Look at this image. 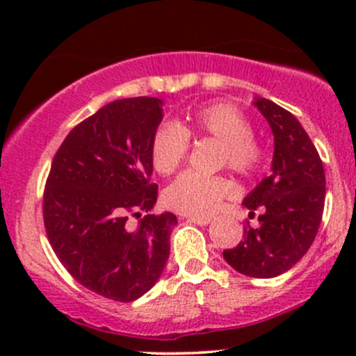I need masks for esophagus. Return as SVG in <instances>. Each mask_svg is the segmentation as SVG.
Segmentation results:
<instances>
[{
    "label": "esophagus",
    "mask_w": 356,
    "mask_h": 356,
    "mask_svg": "<svg viewBox=\"0 0 356 356\" xmlns=\"http://www.w3.org/2000/svg\"><path fill=\"white\" fill-rule=\"evenodd\" d=\"M189 222H194L197 224V226H207V224L212 222V218H201V216H189V218H186Z\"/></svg>",
    "instance_id": "esophagus-1"
}]
</instances>
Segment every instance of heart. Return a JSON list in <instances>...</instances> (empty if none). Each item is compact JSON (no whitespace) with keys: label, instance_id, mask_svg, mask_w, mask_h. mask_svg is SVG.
<instances>
[{"label":"heart","instance_id":"b5f03b06","mask_svg":"<svg viewBox=\"0 0 356 356\" xmlns=\"http://www.w3.org/2000/svg\"><path fill=\"white\" fill-rule=\"evenodd\" d=\"M251 132V124L236 105L216 102L187 113L175 125L159 127L150 142V159L159 174L170 175L186 161L189 137H211L222 147L220 161L248 175L254 172L263 159L261 145ZM232 194L234 186L227 179L186 172L164 191V204L181 214L209 216Z\"/></svg>","mask_w":356,"mask_h":356}]
</instances>
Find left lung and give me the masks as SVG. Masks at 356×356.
Returning <instances> with one entry per match:
<instances>
[{
	"label": "left lung",
	"instance_id": "obj_1",
	"mask_svg": "<svg viewBox=\"0 0 356 356\" xmlns=\"http://www.w3.org/2000/svg\"><path fill=\"white\" fill-rule=\"evenodd\" d=\"M275 137L271 174L246 195L249 214L259 211V227L222 252L241 275L275 277L291 269L316 238L325 207V169L298 118L275 102L254 99Z\"/></svg>",
	"mask_w": 356,
	"mask_h": 356
}]
</instances>
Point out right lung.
<instances>
[{
  "instance_id": "add662e5",
  "label": "right lung",
  "mask_w": 356,
  "mask_h": 356,
  "mask_svg": "<svg viewBox=\"0 0 356 356\" xmlns=\"http://www.w3.org/2000/svg\"><path fill=\"white\" fill-rule=\"evenodd\" d=\"M162 105L136 97L85 118L60 145L44 187V229L60 263L81 286L120 303L157 283L177 224L172 212L150 214L157 202L150 142Z\"/></svg>"
}]
</instances>
